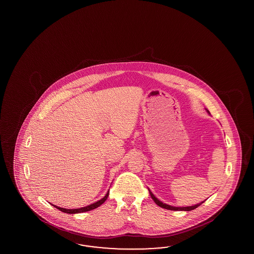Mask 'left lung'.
Masks as SVG:
<instances>
[{"label": "left lung", "mask_w": 254, "mask_h": 254, "mask_svg": "<svg viewBox=\"0 0 254 254\" xmlns=\"http://www.w3.org/2000/svg\"><path fill=\"white\" fill-rule=\"evenodd\" d=\"M206 111H207V113H208V114H209L208 110L206 109ZM148 190H149V192H150V194H151V197L153 198V200L155 202V204H156V205H158V206H159V207H161V208H166V209H169V210H184V211H190V210H192V209H194V208L199 207L200 205H201L202 203H204V201H202V202H200L198 204H195V205H193V206H188V207H174V206L168 205V204H166V203H163V202L158 199L157 197H155V195H154L153 192H151V190H150L149 188H148Z\"/></svg>", "instance_id": "left-lung-1"}]
</instances>
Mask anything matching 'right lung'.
<instances>
[{"instance_id": "right-lung-1", "label": "right lung", "mask_w": 254, "mask_h": 254, "mask_svg": "<svg viewBox=\"0 0 254 254\" xmlns=\"http://www.w3.org/2000/svg\"><path fill=\"white\" fill-rule=\"evenodd\" d=\"M108 195H109V190H108V192H106V194L104 195V197H102L101 199L99 200V201H97V202H95V203H93V204H90V205H88V206H86V207H83V208H72V209H69V208H61V207H58V206H55L53 204H51L52 206H54L56 208H58V209H60L61 211L62 212H65V213H69V214H75V213H82V212H85V211H89V210H92L94 208H97L98 207H100V205H102L106 199H107Z\"/></svg>"}]
</instances>
